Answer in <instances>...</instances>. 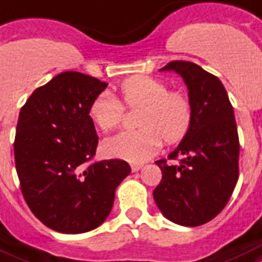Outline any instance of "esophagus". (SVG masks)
<instances>
[{"mask_svg":"<svg viewBox=\"0 0 262 262\" xmlns=\"http://www.w3.org/2000/svg\"><path fill=\"white\" fill-rule=\"evenodd\" d=\"M132 170L133 171H139L141 167H143V163H132L130 165Z\"/></svg>","mask_w":262,"mask_h":262,"instance_id":"esophagus-1","label":"esophagus"}]
</instances>
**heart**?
Listing matches in <instances>:
<instances>
[{
	"instance_id": "heart-1",
	"label": "heart",
	"mask_w": 262,
	"mask_h": 262,
	"mask_svg": "<svg viewBox=\"0 0 262 262\" xmlns=\"http://www.w3.org/2000/svg\"><path fill=\"white\" fill-rule=\"evenodd\" d=\"M122 103L127 108H141L137 125L141 129L121 132L103 143L110 157L129 162H143L167 143L183 139L191 125L192 107L181 92H169L167 85L157 78H129L119 88ZM111 92H101L89 107L92 121L103 132L114 130L122 122L123 105Z\"/></svg>"
}]
</instances>
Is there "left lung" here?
Listing matches in <instances>:
<instances>
[{
	"label": "left lung",
	"mask_w": 262,
	"mask_h": 262,
	"mask_svg": "<svg viewBox=\"0 0 262 262\" xmlns=\"http://www.w3.org/2000/svg\"><path fill=\"white\" fill-rule=\"evenodd\" d=\"M161 71H173L188 89L192 119L169 159L157 161L162 181L154 201L167 220L184 227L209 223L228 203L239 177V137L224 85L191 61H171Z\"/></svg>",
	"instance_id": "8db88e82"
}]
</instances>
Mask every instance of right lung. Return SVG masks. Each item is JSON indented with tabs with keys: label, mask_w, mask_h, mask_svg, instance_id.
<instances>
[{
	"label": "right lung",
	"mask_w": 262,
	"mask_h": 262,
	"mask_svg": "<svg viewBox=\"0 0 262 262\" xmlns=\"http://www.w3.org/2000/svg\"><path fill=\"white\" fill-rule=\"evenodd\" d=\"M107 85L66 71L35 89L20 110L15 137L20 188L34 215L57 232L83 233L103 224L115 189L130 173L121 159L89 163L99 143L89 107Z\"/></svg>",
	"instance_id": "right-lung-1"
}]
</instances>
